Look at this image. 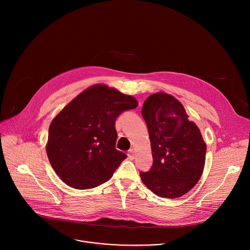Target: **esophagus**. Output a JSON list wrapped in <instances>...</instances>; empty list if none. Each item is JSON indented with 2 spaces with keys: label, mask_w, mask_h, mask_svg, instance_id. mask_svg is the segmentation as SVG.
Masks as SVG:
<instances>
[{
  "label": "esophagus",
  "mask_w": 250,
  "mask_h": 250,
  "mask_svg": "<svg viewBox=\"0 0 250 250\" xmlns=\"http://www.w3.org/2000/svg\"><path fill=\"white\" fill-rule=\"evenodd\" d=\"M134 150L133 149H130V150H128V152H127V156H128V158L129 159H133L134 158Z\"/></svg>",
  "instance_id": "obj_1"
}]
</instances>
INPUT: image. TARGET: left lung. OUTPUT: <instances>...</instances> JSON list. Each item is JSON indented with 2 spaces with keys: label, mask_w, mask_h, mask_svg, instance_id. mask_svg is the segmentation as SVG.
<instances>
[{
  "label": "left lung",
  "mask_w": 250,
  "mask_h": 250,
  "mask_svg": "<svg viewBox=\"0 0 250 250\" xmlns=\"http://www.w3.org/2000/svg\"><path fill=\"white\" fill-rule=\"evenodd\" d=\"M150 138L153 164L139 172L155 195L175 199L188 193L202 176L207 146L183 104L171 95L149 96L141 110Z\"/></svg>",
  "instance_id": "left-lung-1"
}]
</instances>
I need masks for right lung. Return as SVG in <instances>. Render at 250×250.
Masks as SVG:
<instances>
[{"mask_svg": "<svg viewBox=\"0 0 250 250\" xmlns=\"http://www.w3.org/2000/svg\"><path fill=\"white\" fill-rule=\"evenodd\" d=\"M137 101L95 85L71 101L53 119L46 153L60 179L75 189L95 188L113 176L126 154L116 149V120Z\"/></svg>", "mask_w": 250, "mask_h": 250, "instance_id": "1", "label": "right lung"}]
</instances>
